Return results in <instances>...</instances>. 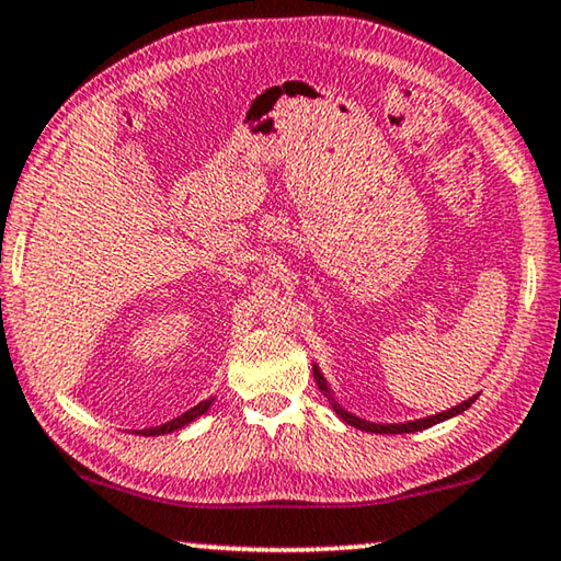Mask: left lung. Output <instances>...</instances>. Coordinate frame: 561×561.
Returning a JSON list of instances; mask_svg holds the SVG:
<instances>
[{
	"label": "left lung",
	"instance_id": "8db88e82",
	"mask_svg": "<svg viewBox=\"0 0 561 561\" xmlns=\"http://www.w3.org/2000/svg\"><path fill=\"white\" fill-rule=\"evenodd\" d=\"M314 379H317V385H319V389H322V392L329 397V402H332V407H334V412L342 416V420L346 422V424H352V426H357V430H362V432H371V434H409V432H422V430H430V426H434V424H439V422H444V420H451V416H457V414H461L465 412V409H469L472 407L474 402H477V394L474 397H469V399H465V402L461 404H457V407H451V409H447V412H439V414H432V416H424V420H414V422H402V424H377V422H367V420H359L357 414H352V412H346L344 407H340V402H336V399L332 397V389H329V385H327V379L322 377V371H319V367L314 364Z\"/></svg>",
	"mask_w": 561,
	"mask_h": 561
}]
</instances>
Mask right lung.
<instances>
[{"instance_id": "add662e5", "label": "right lung", "mask_w": 561, "mask_h": 561, "mask_svg": "<svg viewBox=\"0 0 561 561\" xmlns=\"http://www.w3.org/2000/svg\"><path fill=\"white\" fill-rule=\"evenodd\" d=\"M211 402H215V399H204V402H199L197 407H192L190 412H184L182 416H176V420L167 422L162 426H152V430H145L141 434H145V437H154V434H169V432H174V430H182L184 424L194 422V420H197V416H202L204 412H207V409L211 407Z\"/></svg>"}]
</instances>
